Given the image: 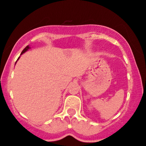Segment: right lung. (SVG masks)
I'll use <instances>...</instances> for the list:
<instances>
[{
  "instance_id": "right-lung-1",
  "label": "right lung",
  "mask_w": 146,
  "mask_h": 146,
  "mask_svg": "<svg viewBox=\"0 0 146 146\" xmlns=\"http://www.w3.org/2000/svg\"><path fill=\"white\" fill-rule=\"evenodd\" d=\"M29 48H30V47H29V45H28V46H26V47H25V48H24V49H23V51H22V53H21V54H20V55H22V54H24V53H25V52H26V51H28V49H29ZM20 56H19V58H17V61H18V60H19V58H20ZM17 61H16V62H15V64H16V63H17Z\"/></svg>"
}]
</instances>
